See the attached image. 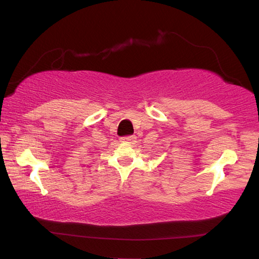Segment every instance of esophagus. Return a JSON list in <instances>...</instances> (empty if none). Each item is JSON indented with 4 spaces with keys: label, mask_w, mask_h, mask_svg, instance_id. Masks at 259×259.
Returning a JSON list of instances; mask_svg holds the SVG:
<instances>
[{
    "label": "esophagus",
    "mask_w": 259,
    "mask_h": 259,
    "mask_svg": "<svg viewBox=\"0 0 259 259\" xmlns=\"http://www.w3.org/2000/svg\"><path fill=\"white\" fill-rule=\"evenodd\" d=\"M136 139L135 136H126V137H122V138L120 139L121 143H126V144H133Z\"/></svg>",
    "instance_id": "obj_1"
}]
</instances>
